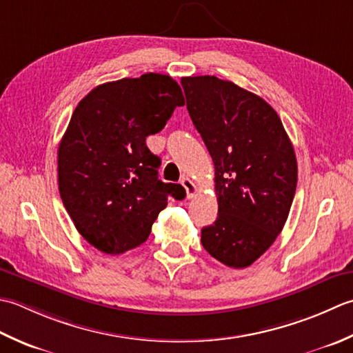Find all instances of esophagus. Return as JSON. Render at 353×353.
<instances>
[{"mask_svg": "<svg viewBox=\"0 0 353 353\" xmlns=\"http://www.w3.org/2000/svg\"><path fill=\"white\" fill-rule=\"evenodd\" d=\"M181 185L185 189V196L189 198V199H192L193 196L196 195V185H195V183L192 181L190 178H183L181 179Z\"/></svg>", "mask_w": 353, "mask_h": 353, "instance_id": "34e87169", "label": "esophagus"}]
</instances>
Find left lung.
<instances>
[{"label":"left lung","instance_id":"8db88e82","mask_svg":"<svg viewBox=\"0 0 353 353\" xmlns=\"http://www.w3.org/2000/svg\"><path fill=\"white\" fill-rule=\"evenodd\" d=\"M187 111L214 164L218 218L201 230L207 253L245 268L282 232L297 187V160L277 112L216 76L183 77Z\"/></svg>","mask_w":353,"mask_h":353}]
</instances>
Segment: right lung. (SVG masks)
I'll return each instance as SVG.
<instances>
[{
    "mask_svg": "<svg viewBox=\"0 0 353 353\" xmlns=\"http://www.w3.org/2000/svg\"><path fill=\"white\" fill-rule=\"evenodd\" d=\"M183 105L174 79L148 73L99 85L76 106L57 149L59 193L77 232L102 253L141 245L168 196H185L181 184L158 179L161 160L146 146Z\"/></svg>",
    "mask_w": 353,
    "mask_h": 353,
    "instance_id": "1",
    "label": "right lung"
}]
</instances>
